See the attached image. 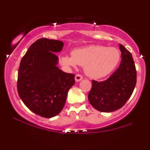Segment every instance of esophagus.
<instances>
[{"label": "esophagus", "instance_id": "obj_1", "mask_svg": "<svg viewBox=\"0 0 150 150\" xmlns=\"http://www.w3.org/2000/svg\"><path fill=\"white\" fill-rule=\"evenodd\" d=\"M75 79L76 82H80V81H81L83 79V77H82V75H81L80 74H77V75H75Z\"/></svg>", "mask_w": 150, "mask_h": 150}]
</instances>
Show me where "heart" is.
<instances>
[{"label": "heart", "mask_w": 150, "mask_h": 150, "mask_svg": "<svg viewBox=\"0 0 150 150\" xmlns=\"http://www.w3.org/2000/svg\"><path fill=\"white\" fill-rule=\"evenodd\" d=\"M120 60L119 50L114 47L101 45H91L72 51V56L61 57L62 64L70 68L77 65L83 66L88 76L101 78L113 72Z\"/></svg>", "instance_id": "b5f03b06"}]
</instances>
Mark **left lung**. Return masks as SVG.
Masks as SVG:
<instances>
[{"mask_svg": "<svg viewBox=\"0 0 150 150\" xmlns=\"http://www.w3.org/2000/svg\"><path fill=\"white\" fill-rule=\"evenodd\" d=\"M119 46L122 58L119 67L107 80L92 81L89 101L101 112H112L123 107L136 85L137 73L131 53L121 44Z\"/></svg>", "mask_w": 150, "mask_h": 150, "instance_id": "8db88e82", "label": "left lung"}]
</instances>
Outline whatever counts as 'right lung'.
<instances>
[{"mask_svg": "<svg viewBox=\"0 0 150 150\" xmlns=\"http://www.w3.org/2000/svg\"><path fill=\"white\" fill-rule=\"evenodd\" d=\"M61 41L42 38L33 43L22 58L18 70V92L32 112L52 118L62 111L68 92L75 84V75L57 67L54 53L63 47Z\"/></svg>", "mask_w": 150, "mask_h": 150, "instance_id": "add662e5", "label": "right lung"}]
</instances>
